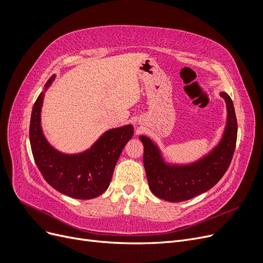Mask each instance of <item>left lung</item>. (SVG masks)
<instances>
[{
	"label": "left lung",
	"mask_w": 263,
	"mask_h": 263,
	"mask_svg": "<svg viewBox=\"0 0 263 263\" xmlns=\"http://www.w3.org/2000/svg\"><path fill=\"white\" fill-rule=\"evenodd\" d=\"M220 97L227 105V124L219 144L200 160L184 164L165 163L153 140L140 136L144 144V165L149 187L157 197L182 202L212 189L222 178L232 162L237 140V119L233 101L225 92Z\"/></svg>",
	"instance_id": "1"
}]
</instances>
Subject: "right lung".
<instances>
[{
    "mask_svg": "<svg viewBox=\"0 0 263 263\" xmlns=\"http://www.w3.org/2000/svg\"><path fill=\"white\" fill-rule=\"evenodd\" d=\"M54 76L45 84L48 89ZM44 92L37 98L29 125V140L35 162L44 179L58 192L78 200H90L108 187L123 148L133 137L134 127L126 125L109 129L84 153H59L46 140L41 125Z\"/></svg>",
    "mask_w": 263,
    "mask_h": 263,
    "instance_id": "right-lung-1",
    "label": "right lung"
}]
</instances>
